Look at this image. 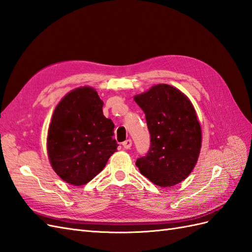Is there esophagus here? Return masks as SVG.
<instances>
[{
    "label": "esophagus",
    "mask_w": 252,
    "mask_h": 252,
    "mask_svg": "<svg viewBox=\"0 0 252 252\" xmlns=\"http://www.w3.org/2000/svg\"><path fill=\"white\" fill-rule=\"evenodd\" d=\"M122 146H124L125 149H130L131 146H132V140H131V139H126V140H125L124 143H122Z\"/></svg>",
    "instance_id": "obj_1"
}]
</instances>
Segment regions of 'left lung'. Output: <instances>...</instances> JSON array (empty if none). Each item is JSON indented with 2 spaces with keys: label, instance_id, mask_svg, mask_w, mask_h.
Returning <instances> with one entry per match:
<instances>
[{
  "label": "left lung",
  "instance_id": "1",
  "mask_svg": "<svg viewBox=\"0 0 252 252\" xmlns=\"http://www.w3.org/2000/svg\"><path fill=\"white\" fill-rule=\"evenodd\" d=\"M146 116L150 148L137 158L140 173L158 186L169 188L189 177L201 148V127L188 96L167 84L135 95Z\"/></svg>",
  "mask_w": 252,
  "mask_h": 252
}]
</instances>
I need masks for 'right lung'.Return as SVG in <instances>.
Returning <instances> with one entry per match:
<instances>
[{
    "mask_svg": "<svg viewBox=\"0 0 252 252\" xmlns=\"http://www.w3.org/2000/svg\"><path fill=\"white\" fill-rule=\"evenodd\" d=\"M103 101L94 88L80 87L56 106L48 133V154L64 182L80 186L104 168L117 150L114 124L104 117Z\"/></svg>",
    "mask_w": 252,
    "mask_h": 252,
    "instance_id": "add662e5",
    "label": "right lung"
}]
</instances>
